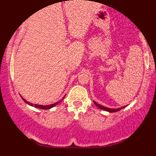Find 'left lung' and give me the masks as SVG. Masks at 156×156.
<instances>
[{"label":"left lung","mask_w":156,"mask_h":156,"mask_svg":"<svg viewBox=\"0 0 156 156\" xmlns=\"http://www.w3.org/2000/svg\"><path fill=\"white\" fill-rule=\"evenodd\" d=\"M93 102H94V104H95V105H97V106L98 107V108L102 109V110L106 111V112H118V111H120L121 109L124 108H125V107L127 106V105H125V106L120 107V108H107V107L103 106V105H100V104H98V103H97L95 101H93Z\"/></svg>","instance_id":"left-lung-1"}]
</instances>
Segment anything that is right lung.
Returning a JSON list of instances; mask_svg holds the SVG:
<instances>
[{"instance_id":"add662e5","label":"right lung","mask_w":156,"mask_h":156,"mask_svg":"<svg viewBox=\"0 0 156 156\" xmlns=\"http://www.w3.org/2000/svg\"><path fill=\"white\" fill-rule=\"evenodd\" d=\"M64 97H65V96H64ZM64 98H63V99H64ZM21 98H22L23 101H24L25 103H27V104H28V105H31V106H34V107H36V108H41V109H46V110H47V109H50V108H53V107H54L55 105H56L57 104H58V103H60L62 101V100H63V99H62V100H61V101H58V102H56V103H53V104H51V105H37V104H34V103H30V102L27 101L26 100H25L24 98H23V97H21Z\"/></svg>"}]
</instances>
